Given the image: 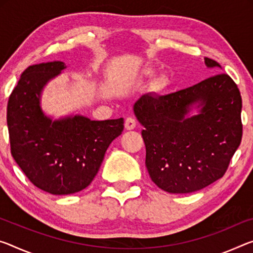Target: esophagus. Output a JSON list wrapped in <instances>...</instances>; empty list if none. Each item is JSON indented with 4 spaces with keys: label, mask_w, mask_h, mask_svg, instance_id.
Listing matches in <instances>:
<instances>
[{
    "label": "esophagus",
    "mask_w": 253,
    "mask_h": 253,
    "mask_svg": "<svg viewBox=\"0 0 253 253\" xmlns=\"http://www.w3.org/2000/svg\"><path fill=\"white\" fill-rule=\"evenodd\" d=\"M136 127V119L134 117H127L125 120V128L127 130H131Z\"/></svg>",
    "instance_id": "34e87169"
}]
</instances>
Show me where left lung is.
Masks as SVG:
<instances>
[{"label": "left lung", "mask_w": 253, "mask_h": 253, "mask_svg": "<svg viewBox=\"0 0 253 253\" xmlns=\"http://www.w3.org/2000/svg\"><path fill=\"white\" fill-rule=\"evenodd\" d=\"M205 64L220 67L207 57ZM192 105L200 114L187 118ZM241 109L239 87L225 73L174 93L142 95L134 112L145 128V166L152 181L171 194H188L222 178L241 143Z\"/></svg>", "instance_id": "1"}]
</instances>
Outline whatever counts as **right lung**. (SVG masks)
I'll return each mask as SVG.
<instances>
[{"label": "right lung", "mask_w": 253, "mask_h": 253, "mask_svg": "<svg viewBox=\"0 0 253 253\" xmlns=\"http://www.w3.org/2000/svg\"><path fill=\"white\" fill-rule=\"evenodd\" d=\"M65 69L59 61L29 66L7 102L11 154L27 178L51 195L74 194L89 186L107 148L124 129L123 118L99 122L76 115L53 120L43 114V86Z\"/></svg>", "instance_id": "obj_1"}]
</instances>
